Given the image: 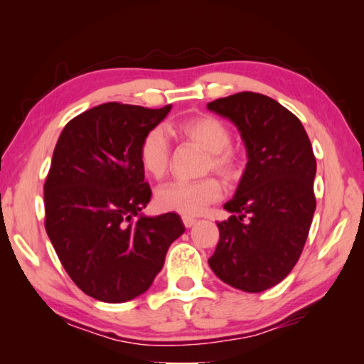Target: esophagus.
<instances>
[{
  "label": "esophagus",
  "instance_id": "obj_1",
  "mask_svg": "<svg viewBox=\"0 0 364 364\" xmlns=\"http://www.w3.org/2000/svg\"><path fill=\"white\" fill-rule=\"evenodd\" d=\"M181 220H183V225L186 226V228H191V226H194L196 225V218H193V217H186V215H184V217H181Z\"/></svg>",
  "mask_w": 364,
  "mask_h": 364
}]
</instances>
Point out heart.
I'll list each match as a JSON object with an SVG mask.
<instances>
[{"label": "heart", "instance_id": "heart-1", "mask_svg": "<svg viewBox=\"0 0 364 364\" xmlns=\"http://www.w3.org/2000/svg\"><path fill=\"white\" fill-rule=\"evenodd\" d=\"M178 133L207 152L202 164L204 173H217L228 183L244 176L247 156L242 147L231 143V128L215 115H197L178 123ZM138 160L146 175L160 180L171 164V143L164 127H152L141 138ZM223 197L218 178L205 176L196 181H170L156 193L159 208L181 215H199Z\"/></svg>", "mask_w": 364, "mask_h": 364}]
</instances>
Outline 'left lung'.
<instances>
[{
  "mask_svg": "<svg viewBox=\"0 0 364 364\" xmlns=\"http://www.w3.org/2000/svg\"><path fill=\"white\" fill-rule=\"evenodd\" d=\"M207 107L239 128L249 157L208 264L226 284L263 292L291 273L305 247L316 208L315 154L301 122L268 96L242 91Z\"/></svg>",
  "mask_w": 364,
  "mask_h": 364,
  "instance_id": "8db88e82",
  "label": "left lung"
}]
</instances>
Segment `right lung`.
<instances>
[{
  "instance_id": "obj_1",
  "label": "right lung",
  "mask_w": 364,
  "mask_h": 364,
  "mask_svg": "<svg viewBox=\"0 0 364 364\" xmlns=\"http://www.w3.org/2000/svg\"><path fill=\"white\" fill-rule=\"evenodd\" d=\"M170 106L106 102L67 123L45 181V228L70 279L107 304L138 297L184 232L176 213L143 217L152 191L138 160L141 138Z\"/></svg>"
}]
</instances>
